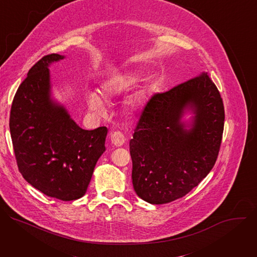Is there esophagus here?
I'll use <instances>...</instances> for the list:
<instances>
[{
    "label": "esophagus",
    "instance_id": "obj_1",
    "mask_svg": "<svg viewBox=\"0 0 257 257\" xmlns=\"http://www.w3.org/2000/svg\"><path fill=\"white\" fill-rule=\"evenodd\" d=\"M111 141L113 144H115L116 146H121L124 144L126 138L124 136V134L121 131H112L111 132Z\"/></svg>",
    "mask_w": 257,
    "mask_h": 257
}]
</instances>
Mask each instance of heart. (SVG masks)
Masks as SVG:
<instances>
[{"mask_svg":"<svg viewBox=\"0 0 257 257\" xmlns=\"http://www.w3.org/2000/svg\"><path fill=\"white\" fill-rule=\"evenodd\" d=\"M134 81H135V76L133 74H130V73H124V74L118 75L117 77L106 81L101 87V92L106 97L115 96L120 92L126 90L129 86H131L134 83ZM138 103H139V99L137 94L132 95L127 100V105L131 109L136 108L138 106ZM88 104L96 112H100L103 106L100 97L96 93H90L88 95Z\"/></svg>","mask_w":257,"mask_h":257,"instance_id":"1","label":"heart"}]
</instances>
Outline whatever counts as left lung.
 Returning a JSON list of instances; mask_svg holds the SVG:
<instances>
[{
    "label": "left lung",
    "instance_id": "1",
    "mask_svg": "<svg viewBox=\"0 0 257 257\" xmlns=\"http://www.w3.org/2000/svg\"><path fill=\"white\" fill-rule=\"evenodd\" d=\"M187 107L196 114L190 131L180 123ZM224 121L223 99L207 73L155 93L141 111L129 144L137 195L164 204L196 187L215 164Z\"/></svg>",
    "mask_w": 257,
    "mask_h": 257
}]
</instances>
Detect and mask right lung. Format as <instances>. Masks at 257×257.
Returning a JSON list of instances; mask_svg holds the SVG:
<instances>
[{
    "label": "right lung",
    "instance_id": "1",
    "mask_svg": "<svg viewBox=\"0 0 257 257\" xmlns=\"http://www.w3.org/2000/svg\"><path fill=\"white\" fill-rule=\"evenodd\" d=\"M43 57L27 73L13 98L10 133L19 172L35 189L63 201L82 197L105 151L106 127L84 130L50 98L52 62Z\"/></svg>",
    "mask_w": 257,
    "mask_h": 257
}]
</instances>
